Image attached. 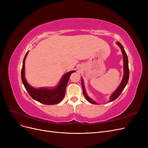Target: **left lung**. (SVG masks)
Returning a JSON list of instances; mask_svg holds the SVG:
<instances>
[{
    "instance_id": "left-lung-1",
    "label": "left lung",
    "mask_w": 148,
    "mask_h": 148,
    "mask_svg": "<svg viewBox=\"0 0 148 148\" xmlns=\"http://www.w3.org/2000/svg\"><path fill=\"white\" fill-rule=\"evenodd\" d=\"M116 44H117V45L120 47L121 51H122V52L123 53V78L122 79V82H121L120 84H119V87L111 95V96L110 97V100L109 101V102L115 100L120 96L121 92L123 91L125 87L126 86V85L127 84L128 82V79H129L128 60L127 55L126 52H125V51L124 50V48H123V47L122 44H121L119 42H116ZM81 82H82V88H83V95H84V97H86V99H87V101L90 103H91V104H99L97 102H96V101L92 100L90 97H89L88 96V95L86 94V90H85V88H84V82H83V78H82Z\"/></svg>"
}]
</instances>
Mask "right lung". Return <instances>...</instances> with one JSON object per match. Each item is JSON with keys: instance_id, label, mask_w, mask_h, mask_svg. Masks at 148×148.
Listing matches in <instances>:
<instances>
[{"instance_id": "right-lung-1", "label": "right lung", "mask_w": 148, "mask_h": 148, "mask_svg": "<svg viewBox=\"0 0 148 148\" xmlns=\"http://www.w3.org/2000/svg\"><path fill=\"white\" fill-rule=\"evenodd\" d=\"M29 51L26 52L23 62V66L21 69V80L25 89L28 91L29 96L33 99L44 104L53 105L60 102L64 99L65 94L66 86L68 83L71 74L75 72V70L70 71L63 75L59 83L54 88H36L31 86L26 82L25 77V63L26 56Z\"/></svg>"}]
</instances>
